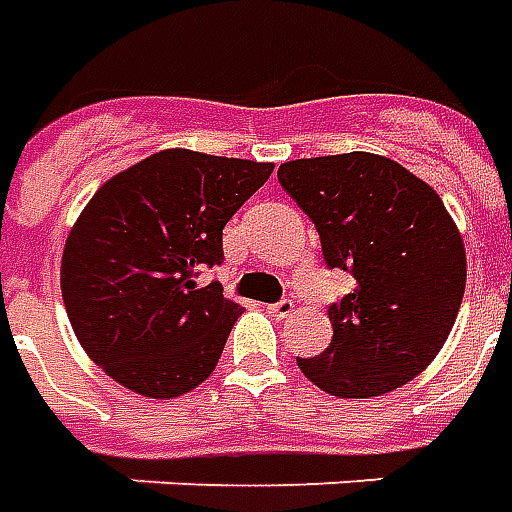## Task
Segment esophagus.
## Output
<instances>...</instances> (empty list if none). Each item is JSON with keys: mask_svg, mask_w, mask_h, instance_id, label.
<instances>
[{"mask_svg": "<svg viewBox=\"0 0 512 512\" xmlns=\"http://www.w3.org/2000/svg\"><path fill=\"white\" fill-rule=\"evenodd\" d=\"M267 311L273 314L275 320H289V317L295 314V303H292V300H278V303H270Z\"/></svg>", "mask_w": 512, "mask_h": 512, "instance_id": "obj_1", "label": "esophagus"}]
</instances>
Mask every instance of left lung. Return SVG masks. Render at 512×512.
I'll return each mask as SVG.
<instances>
[{"label":"left lung","mask_w":512,"mask_h":512,"mask_svg":"<svg viewBox=\"0 0 512 512\" xmlns=\"http://www.w3.org/2000/svg\"><path fill=\"white\" fill-rule=\"evenodd\" d=\"M278 181L355 289L328 306L325 353L297 358L333 397H380L438 355L466 289V250L438 192L394 159L353 151L284 162Z\"/></svg>","instance_id":"1"}]
</instances>
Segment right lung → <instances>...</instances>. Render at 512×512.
Returning <instances> with one entry per match:
<instances>
[{"instance_id":"obj_1","label":"right lung","mask_w":512,"mask_h":512,"mask_svg":"<svg viewBox=\"0 0 512 512\" xmlns=\"http://www.w3.org/2000/svg\"><path fill=\"white\" fill-rule=\"evenodd\" d=\"M273 173L168 148L101 184L65 239L60 286L76 339L126 389L170 400L201 386L242 308L198 284L223 228Z\"/></svg>"}]
</instances>
